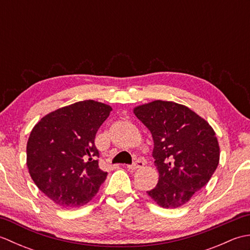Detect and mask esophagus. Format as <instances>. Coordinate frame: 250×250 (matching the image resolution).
<instances>
[{
    "instance_id": "34e87169",
    "label": "esophagus",
    "mask_w": 250,
    "mask_h": 250,
    "mask_svg": "<svg viewBox=\"0 0 250 250\" xmlns=\"http://www.w3.org/2000/svg\"><path fill=\"white\" fill-rule=\"evenodd\" d=\"M144 162H143L142 160H136L133 164H130V166H128L126 167H128L129 169H136V168H140V167H144Z\"/></svg>"
}]
</instances>
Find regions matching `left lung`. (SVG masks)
<instances>
[{"label": "left lung", "mask_w": 250, "mask_h": 250, "mask_svg": "<svg viewBox=\"0 0 250 250\" xmlns=\"http://www.w3.org/2000/svg\"><path fill=\"white\" fill-rule=\"evenodd\" d=\"M133 113L153 140L159 180L148 195L163 208L188 203L218 167L220 149L214 129L187 106L168 101L139 105Z\"/></svg>", "instance_id": "obj_1"}]
</instances>
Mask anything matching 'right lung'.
I'll return each instance as SVG.
<instances>
[{
	"instance_id": "add662e5",
	"label": "right lung",
	"mask_w": 250,
	"mask_h": 250,
	"mask_svg": "<svg viewBox=\"0 0 250 250\" xmlns=\"http://www.w3.org/2000/svg\"><path fill=\"white\" fill-rule=\"evenodd\" d=\"M113 108L81 101L44 116L26 143V167L42 192L63 208L87 204L107 172L99 167L95 134Z\"/></svg>"
}]
</instances>
